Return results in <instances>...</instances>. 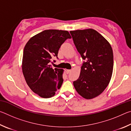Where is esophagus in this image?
Masks as SVG:
<instances>
[{
    "mask_svg": "<svg viewBox=\"0 0 131 131\" xmlns=\"http://www.w3.org/2000/svg\"><path fill=\"white\" fill-rule=\"evenodd\" d=\"M66 73L69 74V73L71 72V70H70V69H67V70H66Z\"/></svg>",
    "mask_w": 131,
    "mask_h": 131,
    "instance_id": "34e87169",
    "label": "esophagus"
}]
</instances>
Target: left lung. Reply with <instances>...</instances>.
Segmentation results:
<instances>
[{
	"label": "left lung",
	"mask_w": 131,
	"mask_h": 131,
	"mask_svg": "<svg viewBox=\"0 0 131 131\" xmlns=\"http://www.w3.org/2000/svg\"><path fill=\"white\" fill-rule=\"evenodd\" d=\"M83 62L79 79L73 81L77 92L87 99L100 95L107 87L113 69V53L109 43L92 29L70 31Z\"/></svg>",
	"instance_id": "obj_1"
}]
</instances>
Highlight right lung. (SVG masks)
<instances>
[{
  "label": "right lung",
  "mask_w": 131,
  "mask_h": 131,
  "mask_svg": "<svg viewBox=\"0 0 131 131\" xmlns=\"http://www.w3.org/2000/svg\"><path fill=\"white\" fill-rule=\"evenodd\" d=\"M71 39L68 31L45 30L29 39L24 47L23 74L26 83L35 94L44 98L54 96L63 83V70L51 64L58 58L62 44ZM55 62V60H53Z\"/></svg>",
  "instance_id": "1"
}]
</instances>
